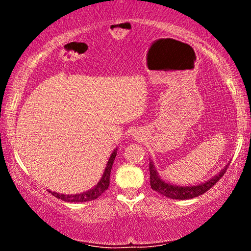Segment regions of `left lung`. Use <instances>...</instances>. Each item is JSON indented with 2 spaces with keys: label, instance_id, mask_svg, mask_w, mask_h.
<instances>
[{
  "label": "left lung",
  "instance_id": "1",
  "mask_svg": "<svg viewBox=\"0 0 251 251\" xmlns=\"http://www.w3.org/2000/svg\"><path fill=\"white\" fill-rule=\"evenodd\" d=\"M229 164L222 170L220 174L215 176V177L211 178L210 180L205 181V183H201L200 185L194 186H177L171 185V184L165 183V181L160 179L157 171H155L153 164L150 163V185H151V188L153 189L154 191H157L158 194L165 196V197L168 198H172V200H190V198H195L205 194L208 190L211 189L212 186L223 177L224 174H226Z\"/></svg>",
  "mask_w": 251,
  "mask_h": 251
}]
</instances>
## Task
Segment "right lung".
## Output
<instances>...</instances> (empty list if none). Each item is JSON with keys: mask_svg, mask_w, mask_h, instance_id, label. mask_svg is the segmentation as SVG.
<instances>
[{"mask_svg": "<svg viewBox=\"0 0 251 251\" xmlns=\"http://www.w3.org/2000/svg\"><path fill=\"white\" fill-rule=\"evenodd\" d=\"M116 155H117V150H114L113 153H112L111 157H109V160L107 165H106L105 171H103L101 179H100L99 183L97 184L96 188L89 190L87 192H82V194H79V195H60L57 194V192H51V191L50 192L53 196H55L56 198H59V200H62L65 201H71V203H73V201L74 203H80V201H89L97 200L99 196H101L103 192L108 189L111 169L114 163V158H116Z\"/></svg>", "mask_w": 251, "mask_h": 251, "instance_id": "add662e5", "label": "right lung"}]
</instances>
